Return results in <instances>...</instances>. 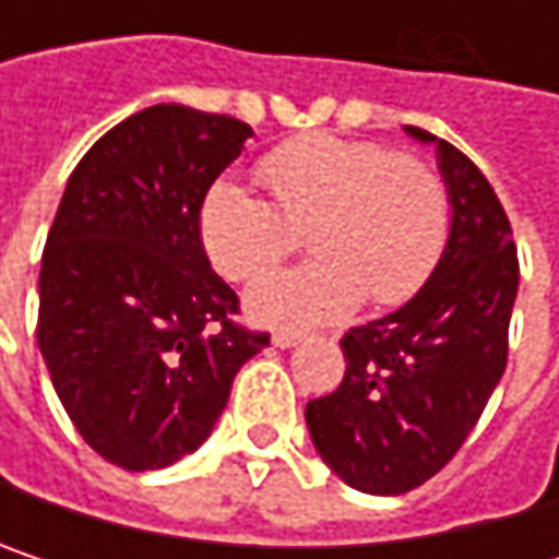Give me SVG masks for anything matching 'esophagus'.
<instances>
[{
    "instance_id": "esophagus-1",
    "label": "esophagus",
    "mask_w": 559,
    "mask_h": 559,
    "mask_svg": "<svg viewBox=\"0 0 559 559\" xmlns=\"http://www.w3.org/2000/svg\"><path fill=\"white\" fill-rule=\"evenodd\" d=\"M300 340H304V333H297V330H275V336H272V343L281 346V349H287V346H294Z\"/></svg>"
}]
</instances>
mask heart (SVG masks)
I'll return each mask as SVG.
<instances>
[{"mask_svg": "<svg viewBox=\"0 0 559 559\" xmlns=\"http://www.w3.org/2000/svg\"><path fill=\"white\" fill-rule=\"evenodd\" d=\"M272 200L216 183L200 206V242L229 281H255L307 233L320 255L259 281L249 310L272 326H317L353 313L362 297L394 307L433 275L450 239V190L417 155L379 142L300 135L259 162Z\"/></svg>", "mask_w": 559, "mask_h": 559, "instance_id": "b5f03b06", "label": "heart"}]
</instances>
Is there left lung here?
I'll return each mask as SVG.
<instances>
[{
  "mask_svg": "<svg viewBox=\"0 0 559 559\" xmlns=\"http://www.w3.org/2000/svg\"><path fill=\"white\" fill-rule=\"evenodd\" d=\"M437 142L453 223L427 284L389 317L353 326L346 376L307 401L326 466L369 496H404L437 476L483 417L508 362L518 255L492 183L456 145Z\"/></svg>",
  "mask_w": 559,
  "mask_h": 559,
  "instance_id": "left-lung-1",
  "label": "left lung"
}]
</instances>
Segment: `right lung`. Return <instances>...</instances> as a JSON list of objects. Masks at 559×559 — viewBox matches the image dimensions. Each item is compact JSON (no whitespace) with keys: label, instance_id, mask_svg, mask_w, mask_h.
I'll use <instances>...</instances> for the list:
<instances>
[{"label":"right lung","instance_id":"right-lung-1","mask_svg":"<svg viewBox=\"0 0 559 559\" xmlns=\"http://www.w3.org/2000/svg\"><path fill=\"white\" fill-rule=\"evenodd\" d=\"M252 129L180 103L109 129L73 168L38 278V346L76 433L112 466L165 469L223 414L269 333L236 323L200 206Z\"/></svg>","mask_w":559,"mask_h":559}]
</instances>
